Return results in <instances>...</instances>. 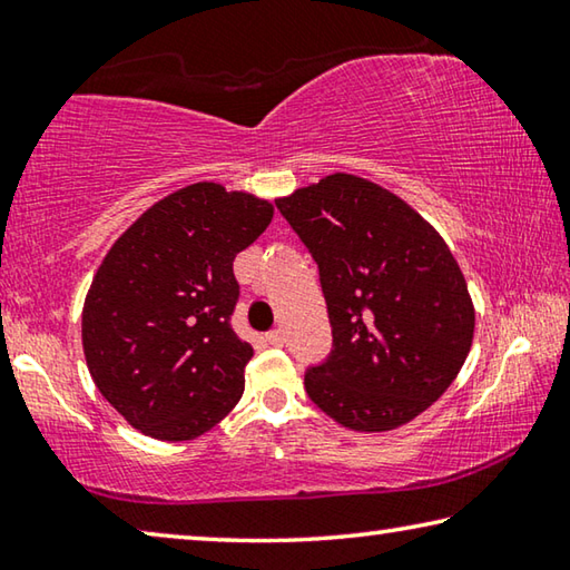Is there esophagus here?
I'll use <instances>...</instances> for the list:
<instances>
[{"label": "esophagus", "mask_w": 570, "mask_h": 570, "mask_svg": "<svg viewBox=\"0 0 570 570\" xmlns=\"http://www.w3.org/2000/svg\"><path fill=\"white\" fill-rule=\"evenodd\" d=\"M284 340H286V336H284L282 330H274V332L266 334V342L272 346H284Z\"/></svg>", "instance_id": "34e87169"}]
</instances>
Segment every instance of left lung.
Instances as JSON below:
<instances>
[{
    "label": "left lung",
    "instance_id": "obj_1",
    "mask_svg": "<svg viewBox=\"0 0 570 570\" xmlns=\"http://www.w3.org/2000/svg\"><path fill=\"white\" fill-rule=\"evenodd\" d=\"M320 264L334 350L304 377L334 422L387 432L455 382L475 334L465 276L435 228L377 183L332 173L276 198Z\"/></svg>",
    "mask_w": 570,
    "mask_h": 570
}]
</instances>
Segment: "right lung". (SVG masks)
Wrapping results in <instances>:
<instances>
[{
    "label": "right lung",
    "instance_id": "add662e5",
    "mask_svg": "<svg viewBox=\"0 0 570 570\" xmlns=\"http://www.w3.org/2000/svg\"><path fill=\"white\" fill-rule=\"evenodd\" d=\"M274 218L268 200L193 183L115 240L82 306L95 387L142 435H204L236 407L254 346L230 330L234 258Z\"/></svg>",
    "mask_w": 570,
    "mask_h": 570
}]
</instances>
